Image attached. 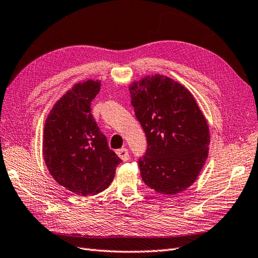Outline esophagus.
I'll return each instance as SVG.
<instances>
[{
    "label": "esophagus",
    "instance_id": "obj_1",
    "mask_svg": "<svg viewBox=\"0 0 258 258\" xmlns=\"http://www.w3.org/2000/svg\"><path fill=\"white\" fill-rule=\"evenodd\" d=\"M116 154H117V156H118L119 158H121L123 161H126V160H128V158H130L128 149H127L126 147H123V148H121V149H117Z\"/></svg>",
    "mask_w": 258,
    "mask_h": 258
}]
</instances>
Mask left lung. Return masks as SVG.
<instances>
[{"instance_id": "obj_1", "label": "left lung", "mask_w": 258, "mask_h": 258, "mask_svg": "<svg viewBox=\"0 0 258 258\" xmlns=\"http://www.w3.org/2000/svg\"><path fill=\"white\" fill-rule=\"evenodd\" d=\"M131 103L145 132L147 149L141 176L161 195L189 188L208 158L210 131L194 95L180 83L152 75L130 86Z\"/></svg>"}]
</instances>
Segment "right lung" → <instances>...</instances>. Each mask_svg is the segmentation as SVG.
<instances>
[{"instance_id":"add662e5","label":"right lung","mask_w":258,"mask_h":258,"mask_svg":"<svg viewBox=\"0 0 258 258\" xmlns=\"http://www.w3.org/2000/svg\"><path fill=\"white\" fill-rule=\"evenodd\" d=\"M99 80L75 85L59 99L45 123L43 155L55 180L78 196L109 187L121 159L111 151L91 113Z\"/></svg>"}]
</instances>
